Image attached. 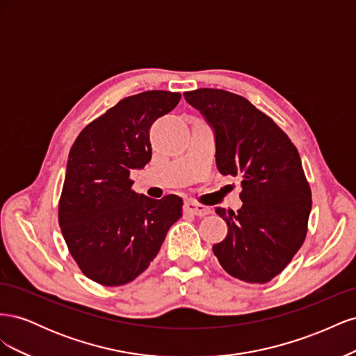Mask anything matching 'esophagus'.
Listing matches in <instances>:
<instances>
[{
    "instance_id": "34e87169",
    "label": "esophagus",
    "mask_w": 356,
    "mask_h": 356,
    "mask_svg": "<svg viewBox=\"0 0 356 356\" xmlns=\"http://www.w3.org/2000/svg\"><path fill=\"white\" fill-rule=\"evenodd\" d=\"M184 211L190 212L193 215H197V217H202V215H207L211 212V209L208 207H203V204H199L196 202H186Z\"/></svg>"
}]
</instances>
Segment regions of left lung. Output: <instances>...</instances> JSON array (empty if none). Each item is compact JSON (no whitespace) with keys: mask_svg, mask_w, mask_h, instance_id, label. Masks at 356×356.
<instances>
[{"mask_svg":"<svg viewBox=\"0 0 356 356\" xmlns=\"http://www.w3.org/2000/svg\"><path fill=\"white\" fill-rule=\"evenodd\" d=\"M184 98L212 127L218 170L242 179V208H215L229 230L212 251L233 277L266 284L293 260L307 233L312 193L297 148L243 96L197 89Z\"/></svg>","mask_w":356,"mask_h":356,"instance_id":"1","label":"left lung"}]
</instances>
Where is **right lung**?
Segmentation results:
<instances>
[{
	"instance_id": "obj_1",
	"label": "right lung",
	"mask_w": 356,
	"mask_h": 356,
	"mask_svg": "<svg viewBox=\"0 0 356 356\" xmlns=\"http://www.w3.org/2000/svg\"><path fill=\"white\" fill-rule=\"evenodd\" d=\"M179 99L166 90L127 96L86 126L71 147L59 225L81 272L101 285L120 286L141 275L181 218V197L138 195L129 178L152 160L149 127Z\"/></svg>"
}]
</instances>
